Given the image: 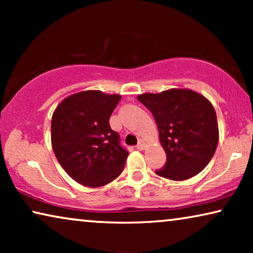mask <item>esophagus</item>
Here are the masks:
<instances>
[{
	"instance_id": "1",
	"label": "esophagus",
	"mask_w": 253,
	"mask_h": 253,
	"mask_svg": "<svg viewBox=\"0 0 253 253\" xmlns=\"http://www.w3.org/2000/svg\"><path fill=\"white\" fill-rule=\"evenodd\" d=\"M145 145H146V144H145V141L143 139H140L139 143H138V145H137V148H138V150L143 151L145 148Z\"/></svg>"
}]
</instances>
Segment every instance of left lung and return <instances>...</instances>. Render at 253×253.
Returning <instances> with one entry per match:
<instances>
[{
    "instance_id": "8db88e82",
    "label": "left lung",
    "mask_w": 253,
    "mask_h": 253,
    "mask_svg": "<svg viewBox=\"0 0 253 253\" xmlns=\"http://www.w3.org/2000/svg\"><path fill=\"white\" fill-rule=\"evenodd\" d=\"M137 99L153 115L167 154L165 167L155 174L171 181L198 175L209 165L219 143L216 113L210 100L189 88L144 93Z\"/></svg>"
}]
</instances>
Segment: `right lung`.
<instances>
[{
    "mask_svg": "<svg viewBox=\"0 0 253 253\" xmlns=\"http://www.w3.org/2000/svg\"><path fill=\"white\" fill-rule=\"evenodd\" d=\"M120 94L89 89L67 96L51 117V147L62 168L79 184L99 188L119 177L129 153L109 126Z\"/></svg>",
    "mask_w": 253,
    "mask_h": 253,
    "instance_id": "1",
    "label": "right lung"
}]
</instances>
